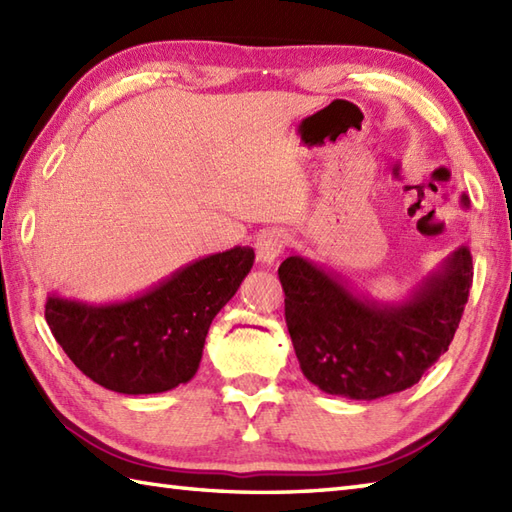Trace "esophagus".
I'll return each mask as SVG.
<instances>
[{"mask_svg":"<svg viewBox=\"0 0 512 512\" xmlns=\"http://www.w3.org/2000/svg\"><path fill=\"white\" fill-rule=\"evenodd\" d=\"M286 244H288V235L281 231V228H266V231H262L255 237L259 262L268 266L275 264L281 257V253H284Z\"/></svg>","mask_w":512,"mask_h":512,"instance_id":"obj_1","label":"esophagus"}]
</instances>
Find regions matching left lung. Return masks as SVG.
<instances>
[{
	"instance_id": "left-lung-1",
	"label": "left lung",
	"mask_w": 512,
	"mask_h": 512,
	"mask_svg": "<svg viewBox=\"0 0 512 512\" xmlns=\"http://www.w3.org/2000/svg\"><path fill=\"white\" fill-rule=\"evenodd\" d=\"M469 211V195H460ZM299 367L330 396L376 400L413 387L449 350L473 284L469 246L455 248L402 299H378L292 253L279 266Z\"/></svg>"
}]
</instances>
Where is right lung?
<instances>
[{
	"label": "right lung",
	"instance_id": "1",
	"mask_svg": "<svg viewBox=\"0 0 512 512\" xmlns=\"http://www.w3.org/2000/svg\"><path fill=\"white\" fill-rule=\"evenodd\" d=\"M253 262V248L235 246L118 301L50 292L46 321L70 361L96 385L127 396L162 394L198 372L215 314L235 297Z\"/></svg>",
	"mask_w": 512,
	"mask_h": 512
}]
</instances>
